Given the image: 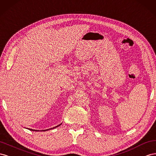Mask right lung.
<instances>
[{"mask_svg":"<svg viewBox=\"0 0 156 156\" xmlns=\"http://www.w3.org/2000/svg\"><path fill=\"white\" fill-rule=\"evenodd\" d=\"M61 125V124H59V125H58V126H55V127H53V128L48 129H46V130H41V131H48V130L52 129H55V128H56V127H57L60 126ZM29 130H30V131H39V130H34V129H29Z\"/></svg>","mask_w":156,"mask_h":156,"instance_id":"obj_1","label":"right lung"}]
</instances>
